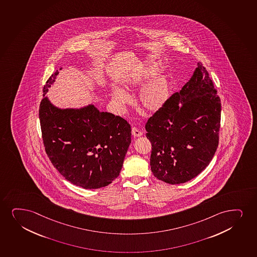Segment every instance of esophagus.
<instances>
[{
  "label": "esophagus",
  "instance_id": "34e87169",
  "mask_svg": "<svg viewBox=\"0 0 257 257\" xmlns=\"http://www.w3.org/2000/svg\"><path fill=\"white\" fill-rule=\"evenodd\" d=\"M132 134H133V136H134V138H139V137L142 136V133L136 127H133L132 129Z\"/></svg>",
  "mask_w": 257,
  "mask_h": 257
}]
</instances>
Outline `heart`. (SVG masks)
Instances as JSON below:
<instances>
[{"instance_id":"b5f03b06","label":"heart","mask_w":257,"mask_h":257,"mask_svg":"<svg viewBox=\"0 0 257 257\" xmlns=\"http://www.w3.org/2000/svg\"><path fill=\"white\" fill-rule=\"evenodd\" d=\"M161 70L159 63L144 66L135 72L131 73L124 79L125 88L143 86L151 77ZM171 93V83L167 76L159 75L151 79L140 90L138 96V103L146 113H156L165 106ZM111 100L117 108L124 107L130 102V97L122 89H114L111 92Z\"/></svg>"}]
</instances>
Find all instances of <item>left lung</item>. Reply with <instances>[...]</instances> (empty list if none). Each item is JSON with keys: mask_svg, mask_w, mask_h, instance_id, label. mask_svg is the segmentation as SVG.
I'll use <instances>...</instances> for the list:
<instances>
[{"mask_svg": "<svg viewBox=\"0 0 257 257\" xmlns=\"http://www.w3.org/2000/svg\"><path fill=\"white\" fill-rule=\"evenodd\" d=\"M206 68L197 63L192 76L165 106L150 117L154 177L170 184L186 183L206 168L216 152L221 101Z\"/></svg>", "mask_w": 257, "mask_h": 257, "instance_id": "obj_1", "label": "left lung"}]
</instances>
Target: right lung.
I'll use <instances>...</instances> for the list:
<instances>
[{"label":"right lung","mask_w":257,"mask_h":257,"mask_svg":"<svg viewBox=\"0 0 257 257\" xmlns=\"http://www.w3.org/2000/svg\"><path fill=\"white\" fill-rule=\"evenodd\" d=\"M58 74L57 71L46 83L39 111L46 152L74 185L89 190L107 186L120 173L132 141L131 125L92 104L79 108L54 105L45 95Z\"/></svg>","instance_id":"obj_1"}]
</instances>
